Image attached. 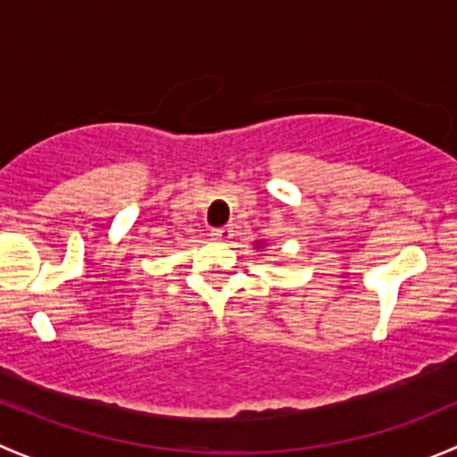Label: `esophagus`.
<instances>
[{
	"label": "esophagus",
	"instance_id": "34e87169",
	"mask_svg": "<svg viewBox=\"0 0 457 457\" xmlns=\"http://www.w3.org/2000/svg\"><path fill=\"white\" fill-rule=\"evenodd\" d=\"M210 237L214 238V241H229V238H232V228H229V225H225V228H214L210 232Z\"/></svg>",
	"mask_w": 457,
	"mask_h": 457
}]
</instances>
